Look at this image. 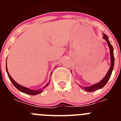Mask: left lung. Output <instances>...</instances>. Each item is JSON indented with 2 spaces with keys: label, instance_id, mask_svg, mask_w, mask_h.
<instances>
[{
  "label": "left lung",
  "instance_id": "8db88e82",
  "mask_svg": "<svg viewBox=\"0 0 121 121\" xmlns=\"http://www.w3.org/2000/svg\"><path fill=\"white\" fill-rule=\"evenodd\" d=\"M104 39L106 40L108 46L109 48V52H110V57H111V65L110 68H109V70H108V73H107L105 76L104 77L103 79L101 80V81L98 82L97 84H93V85H91L89 86H81L82 89L85 90V91H87V92H93V91H97V90H99V89L102 88V87L106 85L108 81L109 80V78H110L113 69V66H114V55H113V48L111 44L109 42V40L108 39V36L105 35V34H103V37H102Z\"/></svg>",
  "mask_w": 121,
  "mask_h": 121
}]
</instances>
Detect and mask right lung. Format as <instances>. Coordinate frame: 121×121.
Listing matches in <instances>:
<instances>
[{"mask_svg":"<svg viewBox=\"0 0 121 121\" xmlns=\"http://www.w3.org/2000/svg\"><path fill=\"white\" fill-rule=\"evenodd\" d=\"M6 72H7V74H8V75L9 78L11 82H12V84H13V85H14V86H15V87L18 90H19V91H21V92H23V93L26 94L31 95H37V94H40L41 92H43V89H44L46 86H47L48 85H49L50 82V80L49 82L46 84V85H45V86H44L43 88H40V89H39V90H31V89L28 88H26V87H24V86L19 85V84L17 83V82H16V81H14L13 78H12V77L10 76V75L9 73V72H8V67H7V63H6ZM52 73H51V75H52Z\"/></svg>","mask_w":121,"mask_h":121,"instance_id":"1","label":"right lung"}]
</instances>
